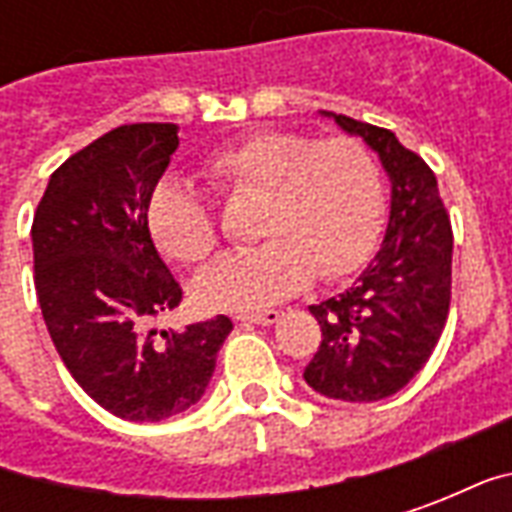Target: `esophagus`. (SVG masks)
Masks as SVG:
<instances>
[{
	"instance_id": "obj_1",
	"label": "esophagus",
	"mask_w": 512,
	"mask_h": 512,
	"mask_svg": "<svg viewBox=\"0 0 512 512\" xmlns=\"http://www.w3.org/2000/svg\"><path fill=\"white\" fill-rule=\"evenodd\" d=\"M238 321L244 323H260V326H271V323H277L282 318V312L279 310H263V312H244V315H235Z\"/></svg>"
}]
</instances>
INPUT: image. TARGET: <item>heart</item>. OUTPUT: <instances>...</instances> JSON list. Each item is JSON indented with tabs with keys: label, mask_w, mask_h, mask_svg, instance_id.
Instances as JSON below:
<instances>
[{
	"label": "heart",
	"mask_w": 512,
	"mask_h": 512,
	"mask_svg": "<svg viewBox=\"0 0 512 512\" xmlns=\"http://www.w3.org/2000/svg\"><path fill=\"white\" fill-rule=\"evenodd\" d=\"M227 197H260L252 249L227 252L194 279L202 310L246 312L299 293L318 274L340 279L373 255L384 224V172L356 136L255 131L202 164ZM147 227L164 255L200 263L216 246L208 202L180 180L158 183Z\"/></svg>",
	"instance_id": "heart-1"
}]
</instances>
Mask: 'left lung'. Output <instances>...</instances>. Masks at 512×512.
Here are the masks:
<instances>
[{"label":"left lung","mask_w":512,"mask_h":512,"mask_svg":"<svg viewBox=\"0 0 512 512\" xmlns=\"http://www.w3.org/2000/svg\"><path fill=\"white\" fill-rule=\"evenodd\" d=\"M362 136L392 183L384 244L354 285L312 304L321 345L304 381L332 400L376 403L417 376L439 343L452 290V227L433 169L386 128L332 115Z\"/></svg>","instance_id":"8db88e82"}]
</instances>
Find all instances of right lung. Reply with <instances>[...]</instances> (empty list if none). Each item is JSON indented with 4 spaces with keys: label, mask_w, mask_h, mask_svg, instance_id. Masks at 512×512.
<instances>
[{
    "label": "right lung",
    "mask_w": 512,
    "mask_h": 512,
    "mask_svg": "<svg viewBox=\"0 0 512 512\" xmlns=\"http://www.w3.org/2000/svg\"><path fill=\"white\" fill-rule=\"evenodd\" d=\"M175 150V123L112 128L51 175L32 219L51 343L98 406L131 422L194 406L233 332L227 315L180 332L150 329L183 299L147 227V200Z\"/></svg>",
    "instance_id": "right-lung-1"
}]
</instances>
